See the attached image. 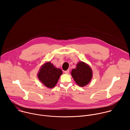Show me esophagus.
<instances>
[{"label":"esophagus","mask_w":130,"mask_h":130,"mask_svg":"<svg viewBox=\"0 0 130 130\" xmlns=\"http://www.w3.org/2000/svg\"><path fill=\"white\" fill-rule=\"evenodd\" d=\"M64 72H65V73H66V74H68L69 72V70H67L65 71Z\"/></svg>","instance_id":"1"}]
</instances>
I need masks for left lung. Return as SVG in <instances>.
I'll return each mask as SVG.
<instances>
[{
	"mask_svg": "<svg viewBox=\"0 0 130 130\" xmlns=\"http://www.w3.org/2000/svg\"><path fill=\"white\" fill-rule=\"evenodd\" d=\"M71 75L79 86L84 87L90 82L92 77V71L87 64L81 61L77 63L76 68L71 70Z\"/></svg>",
	"mask_w": 130,
	"mask_h": 130,
	"instance_id": "1",
	"label": "left lung"
}]
</instances>
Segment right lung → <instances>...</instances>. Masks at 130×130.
I'll return each instance as SVG.
<instances>
[{"instance_id":"add662e5","label":"right lung","mask_w":130,"mask_h":130,"mask_svg":"<svg viewBox=\"0 0 130 130\" xmlns=\"http://www.w3.org/2000/svg\"><path fill=\"white\" fill-rule=\"evenodd\" d=\"M63 71L55 67L50 61L41 66L38 73L39 80L47 87L52 88L56 85Z\"/></svg>"}]
</instances>
